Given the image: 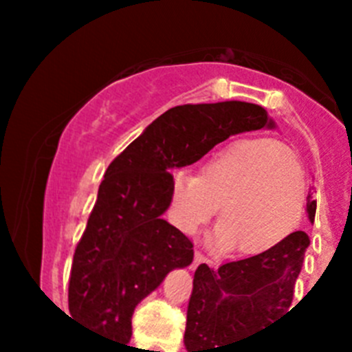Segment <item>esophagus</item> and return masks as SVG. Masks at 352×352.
<instances>
[{"mask_svg": "<svg viewBox=\"0 0 352 352\" xmlns=\"http://www.w3.org/2000/svg\"><path fill=\"white\" fill-rule=\"evenodd\" d=\"M210 263V261L206 259V257L203 256V254H201V252H195L194 254V263H192V270H195L199 266V264H208Z\"/></svg>", "mask_w": 352, "mask_h": 352, "instance_id": "esophagus-1", "label": "esophagus"}]
</instances>
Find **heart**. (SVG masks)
<instances>
[{"instance_id":"obj_1","label":"heart","mask_w":352,"mask_h":352,"mask_svg":"<svg viewBox=\"0 0 352 352\" xmlns=\"http://www.w3.org/2000/svg\"><path fill=\"white\" fill-rule=\"evenodd\" d=\"M219 204L213 248H234L239 257L259 256L280 245L300 223L303 170L280 142L243 139L211 155L199 178L185 170L173 174L170 220L179 231L195 234Z\"/></svg>"}]
</instances>
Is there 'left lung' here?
I'll return each mask as SVG.
<instances>
[{"label": "left lung", "instance_id": "1", "mask_svg": "<svg viewBox=\"0 0 352 352\" xmlns=\"http://www.w3.org/2000/svg\"><path fill=\"white\" fill-rule=\"evenodd\" d=\"M316 208L310 188L307 214L312 223ZM309 245L307 232L296 231L272 250L219 270L199 264L186 310V351L243 352L229 349L259 337L287 316Z\"/></svg>", "mask_w": 352, "mask_h": 352}]
</instances>
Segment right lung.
I'll return each instance as SVG.
<instances>
[{
  "instance_id": "add662e5",
  "label": "right lung",
  "mask_w": 352,
  "mask_h": 352,
  "mask_svg": "<svg viewBox=\"0 0 352 352\" xmlns=\"http://www.w3.org/2000/svg\"><path fill=\"white\" fill-rule=\"evenodd\" d=\"M264 126L276 125L248 102L178 105L146 126L105 170L74 254L70 316L104 337L130 342L135 307L173 270L194 261L190 239L162 219L170 206V170Z\"/></svg>"
}]
</instances>
